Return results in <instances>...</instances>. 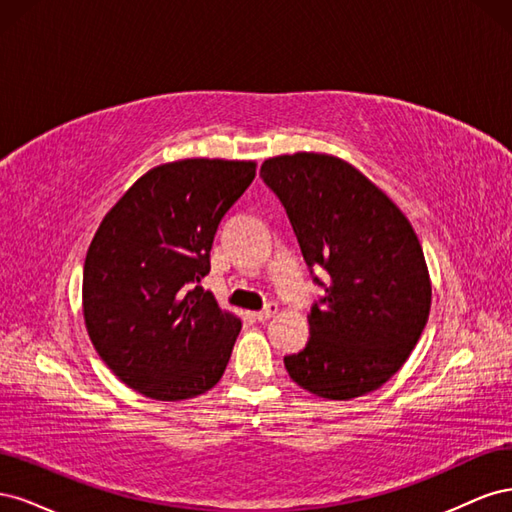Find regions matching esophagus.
<instances>
[{
  "label": "esophagus",
  "instance_id": "1",
  "mask_svg": "<svg viewBox=\"0 0 512 512\" xmlns=\"http://www.w3.org/2000/svg\"><path fill=\"white\" fill-rule=\"evenodd\" d=\"M275 314H277V305H275V303H267V307L260 309V312H256L254 318H256L258 322H265V320L273 318Z\"/></svg>",
  "mask_w": 512,
  "mask_h": 512
}]
</instances>
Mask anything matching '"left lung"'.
<instances>
[{
    "label": "left lung",
    "mask_w": 512,
    "mask_h": 512,
    "mask_svg": "<svg viewBox=\"0 0 512 512\" xmlns=\"http://www.w3.org/2000/svg\"><path fill=\"white\" fill-rule=\"evenodd\" d=\"M260 177L280 198L324 297L312 305V337L284 356L290 378L324 399L376 391L421 337L431 286L410 222L344 160L294 153L265 160ZM324 268V285L315 275Z\"/></svg>",
    "instance_id": "left-lung-1"
}]
</instances>
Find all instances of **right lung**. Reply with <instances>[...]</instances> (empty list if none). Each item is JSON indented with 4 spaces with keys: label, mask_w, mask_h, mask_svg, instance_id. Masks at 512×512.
<instances>
[{
    "label": "right lung",
    "mask_w": 512,
    "mask_h": 512,
    "mask_svg": "<svg viewBox=\"0 0 512 512\" xmlns=\"http://www.w3.org/2000/svg\"><path fill=\"white\" fill-rule=\"evenodd\" d=\"M254 177V162H170L106 213L85 258L83 312L91 344L130 389L179 401L220 382L241 320L198 284L215 230Z\"/></svg>",
    "instance_id": "right-lung-1"
}]
</instances>
